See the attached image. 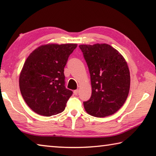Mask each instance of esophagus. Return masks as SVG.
<instances>
[{
	"label": "esophagus",
	"mask_w": 156,
	"mask_h": 156,
	"mask_svg": "<svg viewBox=\"0 0 156 156\" xmlns=\"http://www.w3.org/2000/svg\"><path fill=\"white\" fill-rule=\"evenodd\" d=\"M78 89H76V90L73 91V94H74L75 96H76V95H78Z\"/></svg>",
	"instance_id": "34e87169"
}]
</instances>
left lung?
Instances as JSON below:
<instances>
[{"label":"left lung","mask_w":156,"mask_h":156,"mask_svg":"<svg viewBox=\"0 0 156 156\" xmlns=\"http://www.w3.org/2000/svg\"><path fill=\"white\" fill-rule=\"evenodd\" d=\"M91 77L92 93L84 102L89 114L106 117L125 103L130 88V72L125 59L107 44H80Z\"/></svg>","instance_id":"1"}]
</instances>
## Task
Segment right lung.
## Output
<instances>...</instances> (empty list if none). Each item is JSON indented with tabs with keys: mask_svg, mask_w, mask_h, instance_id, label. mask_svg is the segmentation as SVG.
<instances>
[{
	"mask_svg": "<svg viewBox=\"0 0 156 156\" xmlns=\"http://www.w3.org/2000/svg\"><path fill=\"white\" fill-rule=\"evenodd\" d=\"M77 44H47L31 53L19 77L20 93L34 112L44 116L65 110L73 92L66 89L64 68Z\"/></svg>",
	"mask_w": 156,
	"mask_h": 156,
	"instance_id": "add662e5",
	"label": "right lung"
}]
</instances>
